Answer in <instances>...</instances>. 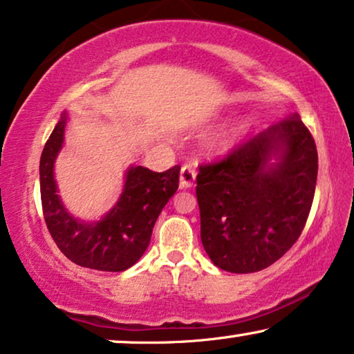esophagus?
I'll list each match as a JSON object with an SVG mask.
<instances>
[{"label":"esophagus","mask_w":354,"mask_h":354,"mask_svg":"<svg viewBox=\"0 0 354 354\" xmlns=\"http://www.w3.org/2000/svg\"><path fill=\"white\" fill-rule=\"evenodd\" d=\"M194 181H196V171H194V168L184 165L181 168V173H179V187L181 189L192 187Z\"/></svg>","instance_id":"obj_1"}]
</instances>
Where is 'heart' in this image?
<instances>
[{
  "label": "heart",
  "mask_w": 354,
  "mask_h": 354,
  "mask_svg": "<svg viewBox=\"0 0 354 354\" xmlns=\"http://www.w3.org/2000/svg\"><path fill=\"white\" fill-rule=\"evenodd\" d=\"M248 125L245 122H239L236 125H231L221 133H218L215 138L208 142V152L215 157L226 156V153L232 152L239 144H241L243 134L247 133Z\"/></svg>",
  "instance_id": "b5f03b06"
}]
</instances>
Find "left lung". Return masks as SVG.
<instances>
[{
	"label": "left lung",
	"instance_id": "1",
	"mask_svg": "<svg viewBox=\"0 0 354 354\" xmlns=\"http://www.w3.org/2000/svg\"><path fill=\"white\" fill-rule=\"evenodd\" d=\"M316 178L315 139L298 115L201 167V239L213 265L248 274L277 261L305 227Z\"/></svg>",
	"mask_w": 354,
	"mask_h": 354
}]
</instances>
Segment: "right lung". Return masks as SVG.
<instances>
[{"label": "right lung", "instance_id": "1", "mask_svg": "<svg viewBox=\"0 0 354 354\" xmlns=\"http://www.w3.org/2000/svg\"><path fill=\"white\" fill-rule=\"evenodd\" d=\"M67 123L68 113L64 112L39 158L44 221L59 250L71 261L97 271H125L147 250L153 225L176 192L181 168L176 165L156 173L146 167L129 165L120 197L111 210L99 220H82L67 210L54 176Z\"/></svg>", "mask_w": 354, "mask_h": 354}]
</instances>
